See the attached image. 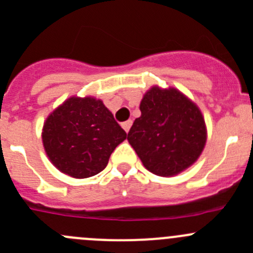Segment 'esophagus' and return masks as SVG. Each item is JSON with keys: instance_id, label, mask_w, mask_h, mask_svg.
Returning <instances> with one entry per match:
<instances>
[{"instance_id": "obj_1", "label": "esophagus", "mask_w": 253, "mask_h": 253, "mask_svg": "<svg viewBox=\"0 0 253 253\" xmlns=\"http://www.w3.org/2000/svg\"><path fill=\"white\" fill-rule=\"evenodd\" d=\"M131 126H132V121H131V120H128V121H125L124 124H122V128H124L126 132L129 131Z\"/></svg>"}]
</instances>
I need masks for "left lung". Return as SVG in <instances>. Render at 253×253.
<instances>
[{
    "label": "left lung",
    "mask_w": 253,
    "mask_h": 253,
    "mask_svg": "<svg viewBox=\"0 0 253 253\" xmlns=\"http://www.w3.org/2000/svg\"><path fill=\"white\" fill-rule=\"evenodd\" d=\"M127 140L143 166L157 176H173L200 157L206 143L201 111L176 88L152 87L140 105Z\"/></svg>",
    "instance_id": "8db88e82"
}]
</instances>
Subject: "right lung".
Listing matches in <instances>:
<instances>
[{"label": "right lung", "instance_id": "add662e5", "mask_svg": "<svg viewBox=\"0 0 253 253\" xmlns=\"http://www.w3.org/2000/svg\"><path fill=\"white\" fill-rule=\"evenodd\" d=\"M126 136L102 101L93 97L68 98L47 117L42 131L48 159L75 178L103 171Z\"/></svg>", "mask_w": 253, "mask_h": 253}]
</instances>
